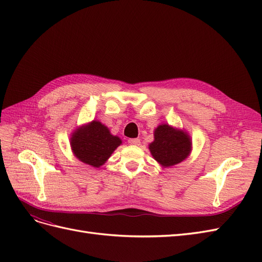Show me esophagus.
Listing matches in <instances>:
<instances>
[{"label": "esophagus", "mask_w": 262, "mask_h": 262, "mask_svg": "<svg viewBox=\"0 0 262 262\" xmlns=\"http://www.w3.org/2000/svg\"><path fill=\"white\" fill-rule=\"evenodd\" d=\"M128 142H129V144H131V145H140V139H129L128 140Z\"/></svg>", "instance_id": "1"}]
</instances>
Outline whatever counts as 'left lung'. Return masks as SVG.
<instances>
[{"label":"left lung","mask_w":262,"mask_h":262,"mask_svg":"<svg viewBox=\"0 0 262 262\" xmlns=\"http://www.w3.org/2000/svg\"><path fill=\"white\" fill-rule=\"evenodd\" d=\"M192 142L188 133L169 124L158 125L154 141L148 145L150 154L163 167H170L185 161L191 152Z\"/></svg>","instance_id":"1"}]
</instances>
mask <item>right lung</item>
Returning <instances> with one entry per match:
<instances>
[{
	"label": "right lung",
	"mask_w": 262,
	"mask_h": 262,
	"mask_svg": "<svg viewBox=\"0 0 262 262\" xmlns=\"http://www.w3.org/2000/svg\"><path fill=\"white\" fill-rule=\"evenodd\" d=\"M121 143L120 138L113 136L107 126L97 120L80 126L71 137L75 157L96 168L104 165Z\"/></svg>",
	"instance_id": "right-lung-1"
}]
</instances>
